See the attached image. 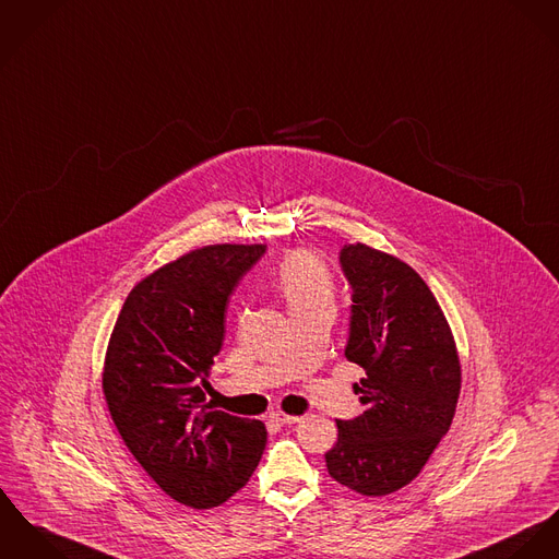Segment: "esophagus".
Instances as JSON below:
<instances>
[{
	"instance_id": "esophagus-1",
	"label": "esophagus",
	"mask_w": 559,
	"mask_h": 559,
	"mask_svg": "<svg viewBox=\"0 0 559 559\" xmlns=\"http://www.w3.org/2000/svg\"><path fill=\"white\" fill-rule=\"evenodd\" d=\"M271 420H275L277 425H295L301 420L299 414H284V412H273Z\"/></svg>"
}]
</instances>
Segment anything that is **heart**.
Segmentation results:
<instances>
[{
	"mask_svg": "<svg viewBox=\"0 0 559 559\" xmlns=\"http://www.w3.org/2000/svg\"><path fill=\"white\" fill-rule=\"evenodd\" d=\"M275 280L290 311L311 305L333 304L335 282L331 271L316 255L307 254L304 250L282 258Z\"/></svg>",
	"mask_w": 559,
	"mask_h": 559,
	"instance_id": "heart-1",
	"label": "heart"
}]
</instances>
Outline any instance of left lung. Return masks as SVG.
I'll use <instances>...</instances> for the list:
<instances>
[{"label":"left lung","instance_id":"1","mask_svg":"<svg viewBox=\"0 0 559 559\" xmlns=\"http://www.w3.org/2000/svg\"><path fill=\"white\" fill-rule=\"evenodd\" d=\"M340 262L355 304L346 358L365 369L355 393L367 409L337 420L324 459L340 485L380 498L412 483L449 431L461 362L442 307L409 264L365 243Z\"/></svg>","mask_w":559,"mask_h":559}]
</instances>
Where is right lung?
<instances>
[{"mask_svg": "<svg viewBox=\"0 0 559 559\" xmlns=\"http://www.w3.org/2000/svg\"><path fill=\"white\" fill-rule=\"evenodd\" d=\"M264 246L215 243L143 277L112 326L102 393L128 451L186 507H219L248 485L266 447L260 420L204 404L224 311Z\"/></svg>", "mask_w": 559, "mask_h": 559, "instance_id": "1", "label": "right lung"}]
</instances>
